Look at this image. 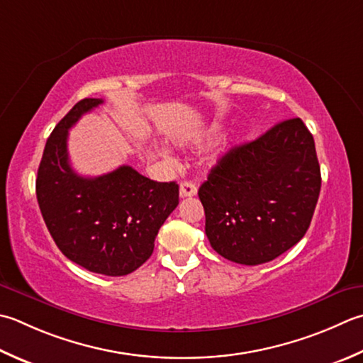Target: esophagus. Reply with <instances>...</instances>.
Instances as JSON below:
<instances>
[{"mask_svg":"<svg viewBox=\"0 0 363 363\" xmlns=\"http://www.w3.org/2000/svg\"><path fill=\"white\" fill-rule=\"evenodd\" d=\"M179 195H181V198L195 196V195H196V186H195L194 182H189V181H184V182H181Z\"/></svg>","mask_w":363,"mask_h":363,"instance_id":"34e87169","label":"esophagus"}]
</instances>
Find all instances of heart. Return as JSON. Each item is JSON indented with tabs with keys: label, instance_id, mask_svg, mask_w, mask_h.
<instances>
[{
	"label": "heart",
	"instance_id": "1",
	"mask_svg": "<svg viewBox=\"0 0 363 363\" xmlns=\"http://www.w3.org/2000/svg\"><path fill=\"white\" fill-rule=\"evenodd\" d=\"M220 130V125H212L209 130H206L204 133H201V135H198V137H195L194 140L190 141L191 145H203V143H206V141H209L211 138H214L216 135H217V132Z\"/></svg>",
	"mask_w": 363,
	"mask_h": 363
}]
</instances>
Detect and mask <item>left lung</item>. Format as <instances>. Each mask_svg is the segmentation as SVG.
Masks as SVG:
<instances>
[{
	"label": "left lung",
	"mask_w": 363,
	"mask_h": 363,
	"mask_svg": "<svg viewBox=\"0 0 363 363\" xmlns=\"http://www.w3.org/2000/svg\"><path fill=\"white\" fill-rule=\"evenodd\" d=\"M321 190L313 135L301 118L231 147L198 196L211 247L238 264L272 261L307 233Z\"/></svg>",
	"instance_id": "8db88e82"
}]
</instances>
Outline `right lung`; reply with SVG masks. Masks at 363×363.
Masks as SVG:
<instances>
[{
  "mask_svg": "<svg viewBox=\"0 0 363 363\" xmlns=\"http://www.w3.org/2000/svg\"><path fill=\"white\" fill-rule=\"evenodd\" d=\"M101 104L102 99H83L55 127L42 154L35 195L64 257L91 272L121 277L152 255L160 226L179 204V186L151 181L129 165L97 177L74 172L69 129Z\"/></svg>",
  "mask_w": 363,
  "mask_h": 363,
  "instance_id": "add662e5",
  "label": "right lung"
}]
</instances>
